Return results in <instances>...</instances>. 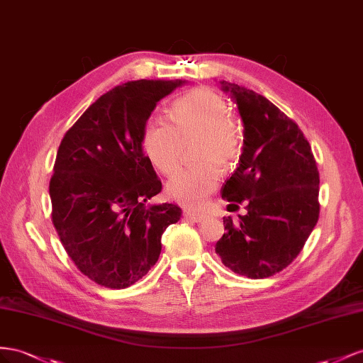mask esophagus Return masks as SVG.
Listing matches in <instances>:
<instances>
[{"mask_svg":"<svg viewBox=\"0 0 363 363\" xmlns=\"http://www.w3.org/2000/svg\"><path fill=\"white\" fill-rule=\"evenodd\" d=\"M184 217L187 220H191V222H196L199 223L202 220L206 219V214H201V213H194V211H184Z\"/></svg>","mask_w":363,"mask_h":363,"instance_id":"obj_1","label":"esophagus"}]
</instances>
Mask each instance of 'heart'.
Masks as SVG:
<instances>
[{
    "label": "heart",
    "mask_w": 363,
    "mask_h": 363,
    "mask_svg": "<svg viewBox=\"0 0 363 363\" xmlns=\"http://www.w3.org/2000/svg\"><path fill=\"white\" fill-rule=\"evenodd\" d=\"M167 123L149 118L144 124L141 144L157 170L170 174L179 165L181 140L198 133L196 158L206 161L174 173L165 185L169 199L189 208L201 206L219 185V167L226 169L242 152V132L230 117L228 101L210 88H198L169 108Z\"/></svg>",
    "instance_id": "b5f03b06"
}]
</instances>
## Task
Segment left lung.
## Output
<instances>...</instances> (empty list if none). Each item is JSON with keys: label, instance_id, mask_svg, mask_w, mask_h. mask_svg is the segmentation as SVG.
<instances>
[{"label": "left lung", "instance_id": "8db88e82", "mask_svg": "<svg viewBox=\"0 0 363 363\" xmlns=\"http://www.w3.org/2000/svg\"><path fill=\"white\" fill-rule=\"evenodd\" d=\"M220 85L243 121L239 167L223 184L222 198L246 202L247 213L239 216V223L223 217L226 233L216 243V254L235 274L267 278L295 260L313 231L319 172L294 120L252 89L225 80Z\"/></svg>", "mask_w": 363, "mask_h": 363}]
</instances>
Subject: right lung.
<instances>
[{"instance_id": "add662e5", "label": "right lung", "mask_w": 363, "mask_h": 363, "mask_svg": "<svg viewBox=\"0 0 363 363\" xmlns=\"http://www.w3.org/2000/svg\"><path fill=\"white\" fill-rule=\"evenodd\" d=\"M185 84L143 79L112 88L60 141L51 219L79 271L100 286L137 283L158 262L165 228L181 219L178 205H147L162 185L141 135L157 103Z\"/></svg>"}]
</instances>
